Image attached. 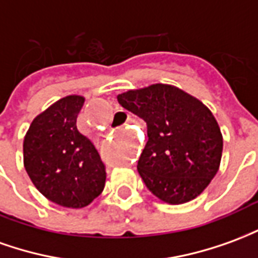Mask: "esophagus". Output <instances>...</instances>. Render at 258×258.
I'll use <instances>...</instances> for the list:
<instances>
[{
    "label": "esophagus",
    "mask_w": 258,
    "mask_h": 258,
    "mask_svg": "<svg viewBox=\"0 0 258 258\" xmlns=\"http://www.w3.org/2000/svg\"><path fill=\"white\" fill-rule=\"evenodd\" d=\"M127 123H128V121H127Z\"/></svg>",
    "instance_id": "obj_1"
}]
</instances>
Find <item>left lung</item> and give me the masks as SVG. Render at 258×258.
<instances>
[{
    "mask_svg": "<svg viewBox=\"0 0 258 258\" xmlns=\"http://www.w3.org/2000/svg\"><path fill=\"white\" fill-rule=\"evenodd\" d=\"M117 101L148 127L149 140L137 166L146 188L168 205L198 198L221 164L222 134L210 109L162 83L121 92Z\"/></svg>",
    "mask_w": 258,
    "mask_h": 258,
    "instance_id": "8db88e82",
    "label": "left lung"
}]
</instances>
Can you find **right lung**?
Segmentation results:
<instances>
[{
    "mask_svg": "<svg viewBox=\"0 0 258 258\" xmlns=\"http://www.w3.org/2000/svg\"><path fill=\"white\" fill-rule=\"evenodd\" d=\"M84 96L68 95L34 117L23 140V164L31 182L48 200L83 209L105 188L99 153L77 128Z\"/></svg>",
    "mask_w": 258,
    "mask_h": 258,
    "instance_id": "add662e5",
    "label": "right lung"
}]
</instances>
